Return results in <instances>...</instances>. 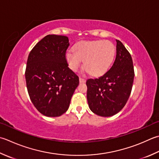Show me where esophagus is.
Segmentation results:
<instances>
[{
	"label": "esophagus",
	"mask_w": 159,
	"mask_h": 159,
	"mask_svg": "<svg viewBox=\"0 0 159 159\" xmlns=\"http://www.w3.org/2000/svg\"><path fill=\"white\" fill-rule=\"evenodd\" d=\"M79 81H80V83H85V78L79 77Z\"/></svg>",
	"instance_id": "esophagus-1"
}]
</instances>
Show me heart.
<instances>
[{"mask_svg":"<svg viewBox=\"0 0 159 159\" xmlns=\"http://www.w3.org/2000/svg\"><path fill=\"white\" fill-rule=\"evenodd\" d=\"M115 52V46L110 41H83L78 43L74 50H67L65 58L71 70H79L85 61L87 71L94 76H101L110 68Z\"/></svg>","mask_w":159,"mask_h":159,"instance_id":"1","label":"heart"}]
</instances>
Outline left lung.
Instances as JSON below:
<instances>
[{
  "label": "left lung",
  "mask_w": 159,
  "mask_h": 159,
  "mask_svg": "<svg viewBox=\"0 0 159 159\" xmlns=\"http://www.w3.org/2000/svg\"><path fill=\"white\" fill-rule=\"evenodd\" d=\"M134 71L131 55L116 40V55L112 66L98 79H89L87 98L92 112L107 117L122 110L131 94Z\"/></svg>",
  "instance_id": "1"
}]
</instances>
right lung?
Instances as JSON below:
<instances>
[{
  "instance_id": "right-lung-1",
  "label": "right lung",
  "mask_w": 159,
  "mask_h": 159,
  "mask_svg": "<svg viewBox=\"0 0 159 159\" xmlns=\"http://www.w3.org/2000/svg\"><path fill=\"white\" fill-rule=\"evenodd\" d=\"M69 45L67 36L49 34L28 56L27 92L34 107L44 116L57 117L64 114L79 84V76L68 67L65 58Z\"/></svg>"
}]
</instances>
